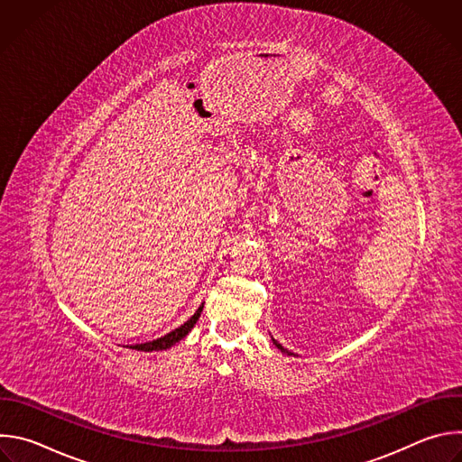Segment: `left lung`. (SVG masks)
<instances>
[{"instance_id":"8db88e82","label":"left lung","mask_w":462,"mask_h":462,"mask_svg":"<svg viewBox=\"0 0 462 462\" xmlns=\"http://www.w3.org/2000/svg\"><path fill=\"white\" fill-rule=\"evenodd\" d=\"M273 342H274V346H276V347H278L282 353H285V355H292V353H291V351H287V349H285L282 344H278L274 338H273Z\"/></svg>"}]
</instances>
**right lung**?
I'll return each mask as SVG.
<instances>
[{
  "label": "right lung",
  "mask_w": 462,
  "mask_h": 462,
  "mask_svg": "<svg viewBox=\"0 0 462 462\" xmlns=\"http://www.w3.org/2000/svg\"><path fill=\"white\" fill-rule=\"evenodd\" d=\"M203 307H205V303L195 310V314L188 319V321H184L180 327H177V328H173V331H170L168 335H164V337H161V338H157V340H152V342H146V344H137V346H131L129 349H137V351H144V353H152V351H164V349H170L171 346H175L177 342H180L191 328H193V325L197 323V319H199V316H201V312H203Z\"/></svg>",
  "instance_id": "add662e5"
}]
</instances>
